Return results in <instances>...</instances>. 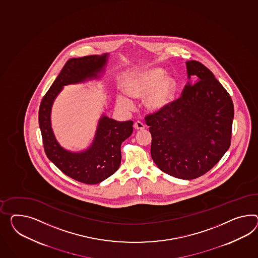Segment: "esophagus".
<instances>
[{
	"mask_svg": "<svg viewBox=\"0 0 258 258\" xmlns=\"http://www.w3.org/2000/svg\"><path fill=\"white\" fill-rule=\"evenodd\" d=\"M134 128L136 129V130H143V129H145V124L142 122V121H136L135 123H134Z\"/></svg>",
	"mask_w": 258,
	"mask_h": 258,
	"instance_id": "1",
	"label": "esophagus"
}]
</instances>
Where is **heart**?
Here are the masks:
<instances>
[{
  "instance_id": "1",
  "label": "heart",
  "mask_w": 258,
  "mask_h": 258,
  "mask_svg": "<svg viewBox=\"0 0 258 258\" xmlns=\"http://www.w3.org/2000/svg\"><path fill=\"white\" fill-rule=\"evenodd\" d=\"M164 71L160 68H152L136 73L126 80L123 90L133 98H145V106L151 111H159L170 104L176 90V83L172 78L164 77ZM117 105L130 110L133 102L125 95L116 96Z\"/></svg>"
}]
</instances>
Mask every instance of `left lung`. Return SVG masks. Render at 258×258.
I'll return each instance as SVG.
<instances>
[{"label":"left lung","mask_w":258,"mask_h":258,"mask_svg":"<svg viewBox=\"0 0 258 258\" xmlns=\"http://www.w3.org/2000/svg\"><path fill=\"white\" fill-rule=\"evenodd\" d=\"M188 78L180 97L145 116L152 134L153 162L165 174L192 179L210 171L231 144L234 105L212 71L198 60L186 62Z\"/></svg>","instance_id":"1"}]
</instances>
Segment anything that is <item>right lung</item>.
I'll use <instances>...</instances> for the list:
<instances>
[{"mask_svg":"<svg viewBox=\"0 0 258 258\" xmlns=\"http://www.w3.org/2000/svg\"><path fill=\"white\" fill-rule=\"evenodd\" d=\"M107 54L68 59L40 103L38 120L47 158L68 177L86 184H97L119 169L120 145L133 133L132 120L117 121L103 116L92 147L81 153L63 150L56 141L50 125L53 101L62 86L97 78L106 64Z\"/></svg>","mask_w":258,"mask_h":258,"instance_id":"1","label":"right lung"}]
</instances>
